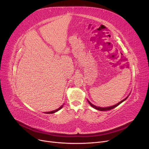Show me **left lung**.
<instances>
[{
  "instance_id": "left-lung-1",
  "label": "left lung",
  "mask_w": 149,
  "mask_h": 149,
  "mask_svg": "<svg viewBox=\"0 0 149 149\" xmlns=\"http://www.w3.org/2000/svg\"><path fill=\"white\" fill-rule=\"evenodd\" d=\"M129 96H127L126 98H124V100H123L122 101H121L120 102H119L118 103H117L116 104L113 105V106H110V107H97V106H95V105L92 104L90 102V101H89L88 100V103H89V104H90L92 107H93L94 109H97V110H98V111H106L111 110V109H113V108L116 107V106H118V105H120L121 103H123L124 101L126 100L129 97Z\"/></svg>"
}]
</instances>
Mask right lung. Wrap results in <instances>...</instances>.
<instances>
[{
    "mask_svg": "<svg viewBox=\"0 0 149 149\" xmlns=\"http://www.w3.org/2000/svg\"><path fill=\"white\" fill-rule=\"evenodd\" d=\"M64 105V104H63ZM63 105H62V106H61L58 109H56V110H55V111H51V112H45V113H55V112H57L58 111H59V110H60V109L63 107Z\"/></svg>",
    "mask_w": 149,
    "mask_h": 149,
    "instance_id": "right-lung-1",
    "label": "right lung"
}]
</instances>
